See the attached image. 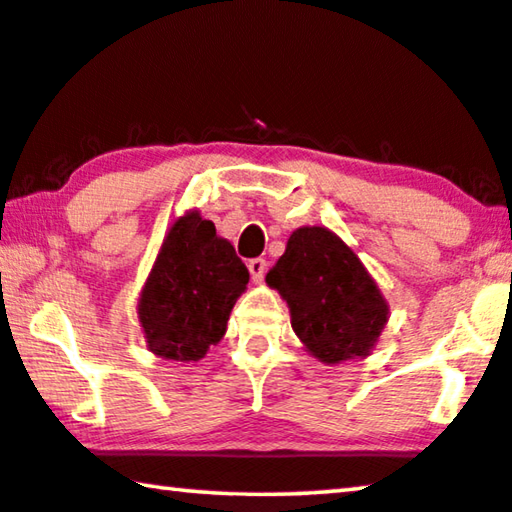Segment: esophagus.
Instances as JSON below:
<instances>
[{
	"label": "esophagus",
	"mask_w": 512,
	"mask_h": 512,
	"mask_svg": "<svg viewBox=\"0 0 512 512\" xmlns=\"http://www.w3.org/2000/svg\"><path fill=\"white\" fill-rule=\"evenodd\" d=\"M247 267H249V272H251V279L263 281L265 272H267V263L263 261V258H251Z\"/></svg>",
	"instance_id": "34e87169"
}]
</instances>
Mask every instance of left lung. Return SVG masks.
<instances>
[{
    "label": "left lung",
    "instance_id": "left-lung-1",
    "mask_svg": "<svg viewBox=\"0 0 512 512\" xmlns=\"http://www.w3.org/2000/svg\"><path fill=\"white\" fill-rule=\"evenodd\" d=\"M290 309V325L322 364L371 355L389 304L355 251L325 226H302L267 272Z\"/></svg>",
    "mask_w": 512,
    "mask_h": 512
}]
</instances>
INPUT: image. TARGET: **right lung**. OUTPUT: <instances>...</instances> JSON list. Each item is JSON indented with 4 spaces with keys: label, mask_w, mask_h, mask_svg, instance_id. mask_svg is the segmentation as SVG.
<instances>
[{
    "label": "right lung",
    "mask_w": 512,
    "mask_h": 512,
    "mask_svg": "<svg viewBox=\"0 0 512 512\" xmlns=\"http://www.w3.org/2000/svg\"><path fill=\"white\" fill-rule=\"evenodd\" d=\"M249 270L215 224L190 210L176 219L141 290L137 313L148 350L162 359L199 361L226 332Z\"/></svg>",
    "instance_id": "right-lung-1"
}]
</instances>
